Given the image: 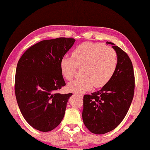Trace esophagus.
Listing matches in <instances>:
<instances>
[{
    "mask_svg": "<svg viewBox=\"0 0 150 150\" xmlns=\"http://www.w3.org/2000/svg\"><path fill=\"white\" fill-rule=\"evenodd\" d=\"M75 95H78V96H79L80 97H83V95H82V93H75Z\"/></svg>",
    "mask_w": 150,
    "mask_h": 150,
    "instance_id": "esophagus-1",
    "label": "esophagus"
}]
</instances>
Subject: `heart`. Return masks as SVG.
<instances>
[{"instance_id": "obj_1", "label": "heart", "mask_w": 150, "mask_h": 150, "mask_svg": "<svg viewBox=\"0 0 150 150\" xmlns=\"http://www.w3.org/2000/svg\"><path fill=\"white\" fill-rule=\"evenodd\" d=\"M117 54L112 47L104 44L84 42L73 50L71 57H63L60 69L67 81H71L77 68H81L82 77L68 84L72 92L82 93L94 86L100 88L113 77L117 67Z\"/></svg>"}]
</instances>
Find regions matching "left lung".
Returning <instances> with one entry per match:
<instances>
[{"mask_svg":"<svg viewBox=\"0 0 150 150\" xmlns=\"http://www.w3.org/2000/svg\"><path fill=\"white\" fill-rule=\"evenodd\" d=\"M111 44L117 54V67L113 77L99 91L84 96L82 119L95 134L112 131L125 117L133 100L135 77L132 62L126 53Z\"/></svg>","mask_w":150,"mask_h":150,"instance_id":"8db88e82","label":"left lung"}]
</instances>
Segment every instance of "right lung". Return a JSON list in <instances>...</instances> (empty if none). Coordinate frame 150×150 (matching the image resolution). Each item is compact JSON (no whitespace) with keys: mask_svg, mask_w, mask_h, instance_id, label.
I'll return each instance as SVG.
<instances>
[{"mask_svg":"<svg viewBox=\"0 0 150 150\" xmlns=\"http://www.w3.org/2000/svg\"><path fill=\"white\" fill-rule=\"evenodd\" d=\"M75 40H44L29 47L16 69L15 91L19 109L28 123L39 131H52L61 122L72 93L57 90L66 85L60 60Z\"/></svg>","mask_w":150,"mask_h":150,"instance_id":"obj_1","label":"right lung"}]
</instances>
